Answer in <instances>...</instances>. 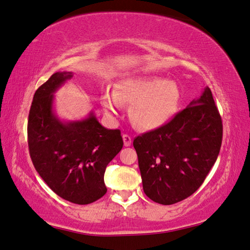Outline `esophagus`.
<instances>
[{
  "label": "esophagus",
  "instance_id": "34e87169",
  "mask_svg": "<svg viewBox=\"0 0 250 250\" xmlns=\"http://www.w3.org/2000/svg\"><path fill=\"white\" fill-rule=\"evenodd\" d=\"M122 138H124V143H125V146H130V145H131V141H132V140H131V137H130V135H129V134H124V137H122Z\"/></svg>",
  "mask_w": 250,
  "mask_h": 250
}]
</instances>
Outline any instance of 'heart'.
I'll use <instances>...</instances> for the list:
<instances>
[{
	"instance_id": "b5f03b06",
	"label": "heart",
	"mask_w": 250,
	"mask_h": 250,
	"mask_svg": "<svg viewBox=\"0 0 250 250\" xmlns=\"http://www.w3.org/2000/svg\"><path fill=\"white\" fill-rule=\"evenodd\" d=\"M180 100L179 84L158 76L121 79L116 84V91L107 90L101 96V104L111 115H117L124 104H131V121L145 130L166 125L176 113Z\"/></svg>"
}]
</instances>
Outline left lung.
I'll list each match as a JSON object with an SVG mask.
<instances>
[{
    "instance_id": "left-lung-1",
    "label": "left lung",
    "mask_w": 250,
    "mask_h": 250,
    "mask_svg": "<svg viewBox=\"0 0 250 250\" xmlns=\"http://www.w3.org/2000/svg\"><path fill=\"white\" fill-rule=\"evenodd\" d=\"M222 138V118L206 87L168 124L134 139L146 195L162 205L191 196L216 162Z\"/></svg>"
}]
</instances>
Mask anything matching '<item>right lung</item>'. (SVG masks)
<instances>
[{
	"mask_svg": "<svg viewBox=\"0 0 250 250\" xmlns=\"http://www.w3.org/2000/svg\"><path fill=\"white\" fill-rule=\"evenodd\" d=\"M71 77V71H57L36 90L28 116V149L37 173L58 196L86 205L107 192L105 167L124 141L119 129L104 128L92 111L74 121L56 115L54 94Z\"/></svg>",
	"mask_w": 250,
	"mask_h": 250,
	"instance_id": "right-lung-1",
	"label": "right lung"
}]
</instances>
